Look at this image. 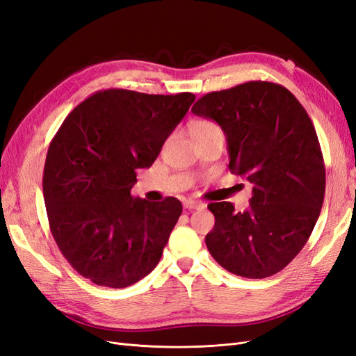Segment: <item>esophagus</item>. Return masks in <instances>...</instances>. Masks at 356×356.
<instances>
[{
    "label": "esophagus",
    "instance_id": "34e87169",
    "mask_svg": "<svg viewBox=\"0 0 356 356\" xmlns=\"http://www.w3.org/2000/svg\"><path fill=\"white\" fill-rule=\"evenodd\" d=\"M207 204L203 202H197V200H186L184 202V208L186 209H203Z\"/></svg>",
    "mask_w": 356,
    "mask_h": 356
}]
</instances>
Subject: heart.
<instances>
[{"mask_svg": "<svg viewBox=\"0 0 356 356\" xmlns=\"http://www.w3.org/2000/svg\"><path fill=\"white\" fill-rule=\"evenodd\" d=\"M188 131H190V135L193 136V139L197 141V139H202L204 136L221 132V129L217 123L209 120V118H196V120L190 122Z\"/></svg>", "mask_w": 356, "mask_h": 356, "instance_id": "b5f03b06", "label": "heart"}]
</instances>
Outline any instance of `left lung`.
<instances>
[{
	"instance_id": "1",
	"label": "left lung",
	"mask_w": 356,
	"mask_h": 356,
	"mask_svg": "<svg viewBox=\"0 0 356 356\" xmlns=\"http://www.w3.org/2000/svg\"><path fill=\"white\" fill-rule=\"evenodd\" d=\"M193 114L217 122L227 139L229 168L254 186L250 208L209 203L215 225L208 250L225 270L261 279L282 270L303 250L325 195L316 131L296 96L270 81L211 92Z\"/></svg>"
}]
</instances>
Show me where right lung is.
Wrapping results in <instances>:
<instances>
[{"mask_svg":"<svg viewBox=\"0 0 356 356\" xmlns=\"http://www.w3.org/2000/svg\"><path fill=\"white\" fill-rule=\"evenodd\" d=\"M196 96L108 89L68 114L51 139L42 193L53 238L96 285L124 288L160 261L182 212L175 197H132L136 169L157 159Z\"/></svg>","mask_w":356,"mask_h":356,"instance_id":"add662e5","label":"right lung"}]
</instances>
